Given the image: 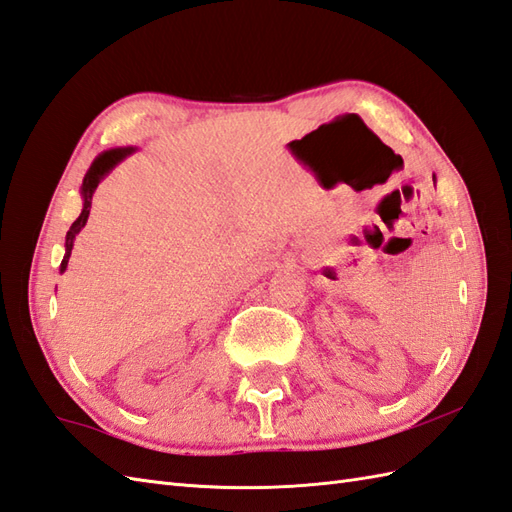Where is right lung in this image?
I'll use <instances>...</instances> for the list:
<instances>
[{
    "label": "right lung",
    "mask_w": 512,
    "mask_h": 512,
    "mask_svg": "<svg viewBox=\"0 0 512 512\" xmlns=\"http://www.w3.org/2000/svg\"><path fill=\"white\" fill-rule=\"evenodd\" d=\"M129 153H134V147H127V149H110V151H103L97 160L90 164L88 173L84 177V183H82V199H84V207H82V214L77 216V220L71 225V229L67 231V242H64V248H67V253H64V259L60 264V272L67 270V264H69V257H71V251H73V242H75V235L80 233L86 225L88 220V214H90V205H93V194L99 186V181L106 177L110 170L119 164L121 160H125V157Z\"/></svg>",
    "instance_id": "obj_1"
}]
</instances>
